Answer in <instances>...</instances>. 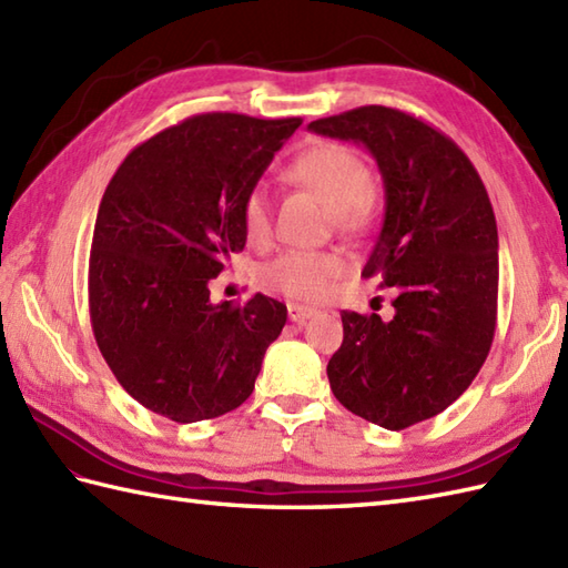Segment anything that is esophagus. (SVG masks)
Wrapping results in <instances>:
<instances>
[{
  "label": "esophagus",
  "mask_w": 568,
  "mask_h": 568,
  "mask_svg": "<svg viewBox=\"0 0 568 568\" xmlns=\"http://www.w3.org/2000/svg\"><path fill=\"white\" fill-rule=\"evenodd\" d=\"M315 315H317L315 307H305V305H297V303L287 305V317H291V322H295V324H305L307 320H312Z\"/></svg>",
  "instance_id": "1"
}]
</instances>
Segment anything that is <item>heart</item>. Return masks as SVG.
<instances>
[{
    "label": "heart",
    "mask_w": 568,
    "mask_h": 568,
    "mask_svg": "<svg viewBox=\"0 0 568 568\" xmlns=\"http://www.w3.org/2000/svg\"><path fill=\"white\" fill-rule=\"evenodd\" d=\"M287 180L315 192L329 204L332 222L342 232L366 229L378 210L371 173L358 155L342 143H315L285 168ZM271 197L263 185L251 187L241 202V229L248 244H265L271 239ZM342 273V258L329 251H283L261 268V283L287 297L317 300Z\"/></svg>",
    "instance_id": "b5f03b06"
}]
</instances>
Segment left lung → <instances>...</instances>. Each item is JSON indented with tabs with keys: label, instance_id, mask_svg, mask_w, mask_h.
Instances as JSON below:
<instances>
[{
	"label": "left lung",
	"instance_id": "8db88e82",
	"mask_svg": "<svg viewBox=\"0 0 568 568\" xmlns=\"http://www.w3.org/2000/svg\"><path fill=\"white\" fill-rule=\"evenodd\" d=\"M320 136L376 159L385 216L364 277L395 291L393 320L342 312L336 400L385 429L444 413L484 366L498 315V226L484 180L439 129L371 104L317 119Z\"/></svg>",
	"mask_w": 568,
	"mask_h": 568
}]
</instances>
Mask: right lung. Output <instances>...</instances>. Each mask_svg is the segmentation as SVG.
I'll list each match as a JSON object with an SVG mask.
<instances>
[{
	"mask_svg": "<svg viewBox=\"0 0 568 568\" xmlns=\"http://www.w3.org/2000/svg\"><path fill=\"white\" fill-rule=\"evenodd\" d=\"M303 124L232 112L190 116L143 141L104 190L90 251V320L122 388L180 425L253 393L287 307L261 293L210 300L246 246L241 202Z\"/></svg>",
	"mask_w": 568,
	"mask_h": 568,
	"instance_id": "add662e5",
	"label": "right lung"
}]
</instances>
